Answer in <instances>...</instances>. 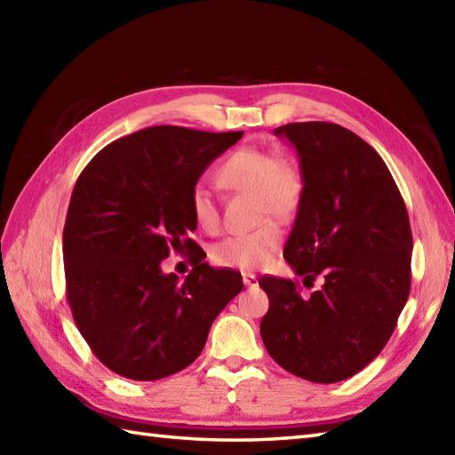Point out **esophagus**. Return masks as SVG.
<instances>
[{"mask_svg":"<svg viewBox=\"0 0 455 455\" xmlns=\"http://www.w3.org/2000/svg\"><path fill=\"white\" fill-rule=\"evenodd\" d=\"M243 282L246 287H256L258 285V277L254 274H243Z\"/></svg>","mask_w":455,"mask_h":455,"instance_id":"obj_1","label":"esophagus"}]
</instances>
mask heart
<instances>
[{"label": "heart", "mask_w": 455, "mask_h": 455, "mask_svg": "<svg viewBox=\"0 0 455 455\" xmlns=\"http://www.w3.org/2000/svg\"><path fill=\"white\" fill-rule=\"evenodd\" d=\"M217 181L225 189L252 193L256 219L264 222L250 233L219 240L211 248L212 262L230 269H258L266 266L282 244V228L273 219L289 222L301 209L305 197L301 166L285 154L244 147L235 150L220 164ZM189 207L193 219L203 230H217L220 220L219 207L207 188H193Z\"/></svg>", "instance_id": "1"}]
</instances>
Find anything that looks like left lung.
Here are the masks:
<instances>
[{
	"instance_id": "1",
	"label": "left lung",
	"mask_w": 455,
	"mask_h": 455,
	"mask_svg": "<svg viewBox=\"0 0 455 455\" xmlns=\"http://www.w3.org/2000/svg\"><path fill=\"white\" fill-rule=\"evenodd\" d=\"M297 150L305 197L283 258L303 285L266 275L269 308L259 334L274 360L313 383L362 371L391 338L411 293L409 212L379 154L340 124L277 127Z\"/></svg>"
}]
</instances>
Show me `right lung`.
<instances>
[{
  "label": "right lung",
  "mask_w": 455,
  "mask_h": 455,
  "mask_svg": "<svg viewBox=\"0 0 455 455\" xmlns=\"http://www.w3.org/2000/svg\"><path fill=\"white\" fill-rule=\"evenodd\" d=\"M236 132L142 129L95 154L76 181L62 254L66 297L103 365L156 381L197 360L217 315L243 291V275L215 269L189 235V197ZM170 251L191 253L186 280L161 272Z\"/></svg>",
  "instance_id": "add662e5"
}]
</instances>
